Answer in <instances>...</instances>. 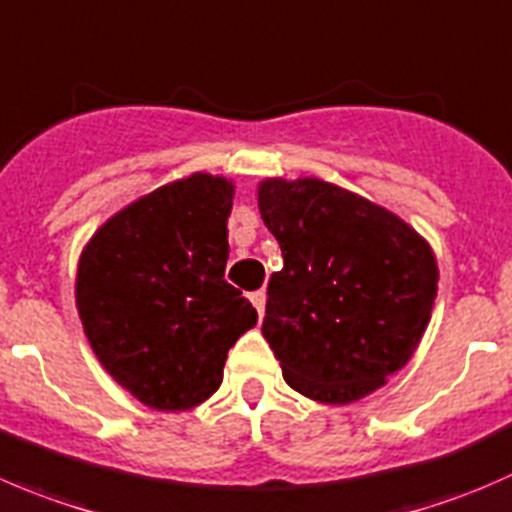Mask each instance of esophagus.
<instances>
[{
    "label": "esophagus",
    "instance_id": "34e87169",
    "mask_svg": "<svg viewBox=\"0 0 512 512\" xmlns=\"http://www.w3.org/2000/svg\"><path fill=\"white\" fill-rule=\"evenodd\" d=\"M249 301L254 303L258 316H263V308H266V291H254L249 293Z\"/></svg>",
    "mask_w": 512,
    "mask_h": 512
}]
</instances>
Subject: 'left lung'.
Segmentation results:
<instances>
[{"label": "left lung", "instance_id": "left-lung-1", "mask_svg": "<svg viewBox=\"0 0 512 512\" xmlns=\"http://www.w3.org/2000/svg\"><path fill=\"white\" fill-rule=\"evenodd\" d=\"M258 211L283 268L261 333L293 391L343 406L416 353L438 293L428 241L383 206L321 179H266Z\"/></svg>", "mask_w": 512, "mask_h": 512}]
</instances>
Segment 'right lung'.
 Returning <instances> with one entry per match:
<instances>
[{
  "label": "right lung",
  "instance_id": "1",
  "mask_svg": "<svg viewBox=\"0 0 512 512\" xmlns=\"http://www.w3.org/2000/svg\"><path fill=\"white\" fill-rule=\"evenodd\" d=\"M234 184L191 174L111 216L77 268V308L101 366L156 411H189L224 381L256 308L226 283Z\"/></svg>",
  "mask_w": 512,
  "mask_h": 512
}]
</instances>
